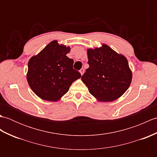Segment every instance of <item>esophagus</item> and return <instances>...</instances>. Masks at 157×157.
<instances>
[{"mask_svg":"<svg viewBox=\"0 0 157 157\" xmlns=\"http://www.w3.org/2000/svg\"><path fill=\"white\" fill-rule=\"evenodd\" d=\"M79 72H80L81 75H83V73H84V69H83V68H82L80 70H79Z\"/></svg>","mask_w":157,"mask_h":157,"instance_id":"esophagus-1","label":"esophagus"}]
</instances>
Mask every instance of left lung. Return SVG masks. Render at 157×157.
<instances>
[{
  "instance_id": "obj_1",
  "label": "left lung",
  "mask_w": 157,
  "mask_h": 157,
  "mask_svg": "<svg viewBox=\"0 0 157 157\" xmlns=\"http://www.w3.org/2000/svg\"><path fill=\"white\" fill-rule=\"evenodd\" d=\"M89 67L82 80L90 93L100 101L117 99L129 87L132 74L128 60L106 44L88 50Z\"/></svg>"
}]
</instances>
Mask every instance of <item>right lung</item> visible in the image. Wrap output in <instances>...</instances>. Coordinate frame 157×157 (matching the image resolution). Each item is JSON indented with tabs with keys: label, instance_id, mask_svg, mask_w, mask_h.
Wrapping results in <instances>:
<instances>
[{
	"label": "right lung",
	"instance_id": "1",
	"mask_svg": "<svg viewBox=\"0 0 157 157\" xmlns=\"http://www.w3.org/2000/svg\"><path fill=\"white\" fill-rule=\"evenodd\" d=\"M69 47L54 40L28 62L27 79L35 94L43 100L56 101L68 92L70 86L81 78L73 68V60L66 56Z\"/></svg>",
	"mask_w": 157,
	"mask_h": 157
}]
</instances>
